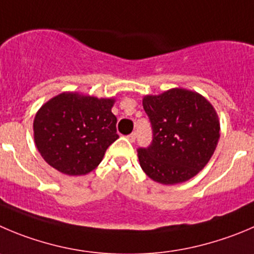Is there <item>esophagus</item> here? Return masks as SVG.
<instances>
[{
  "instance_id": "34e87169",
  "label": "esophagus",
  "mask_w": 254,
  "mask_h": 254,
  "mask_svg": "<svg viewBox=\"0 0 254 254\" xmlns=\"http://www.w3.org/2000/svg\"><path fill=\"white\" fill-rule=\"evenodd\" d=\"M136 137H137L136 132H132L131 134H128V136H127V138H128L131 142H134L136 141Z\"/></svg>"
}]
</instances>
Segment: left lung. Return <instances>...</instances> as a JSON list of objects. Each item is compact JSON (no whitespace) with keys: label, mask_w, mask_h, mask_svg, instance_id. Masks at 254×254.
<instances>
[{"label":"left lung","mask_w":254,"mask_h":254,"mask_svg":"<svg viewBox=\"0 0 254 254\" xmlns=\"http://www.w3.org/2000/svg\"><path fill=\"white\" fill-rule=\"evenodd\" d=\"M143 108L152 126L151 144L137 149L143 172L162 185H176L203 170L219 139L213 106L199 93L172 88L144 96Z\"/></svg>","instance_id":"8db88e82"}]
</instances>
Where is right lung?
Here are the masks:
<instances>
[{"label":"right lung","mask_w":254,"mask_h":254,"mask_svg":"<svg viewBox=\"0 0 254 254\" xmlns=\"http://www.w3.org/2000/svg\"><path fill=\"white\" fill-rule=\"evenodd\" d=\"M115 100L64 92L36 113L33 137L51 167L68 176L87 175L118 138Z\"/></svg>","instance_id":"right-lung-1"}]
</instances>
